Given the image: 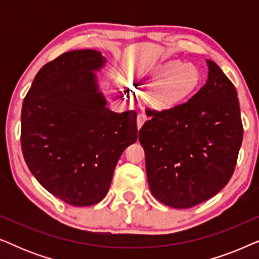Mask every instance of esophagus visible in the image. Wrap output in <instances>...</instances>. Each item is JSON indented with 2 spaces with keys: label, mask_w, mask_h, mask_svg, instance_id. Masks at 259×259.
Segmentation results:
<instances>
[{
  "label": "esophagus",
  "mask_w": 259,
  "mask_h": 259,
  "mask_svg": "<svg viewBox=\"0 0 259 259\" xmlns=\"http://www.w3.org/2000/svg\"><path fill=\"white\" fill-rule=\"evenodd\" d=\"M147 120V116L144 114V113H140V114H138V118H137V125H138V128H141V126L144 125V122Z\"/></svg>",
  "instance_id": "esophagus-1"
}]
</instances>
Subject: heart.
<instances>
[{
  "mask_svg": "<svg viewBox=\"0 0 259 259\" xmlns=\"http://www.w3.org/2000/svg\"><path fill=\"white\" fill-rule=\"evenodd\" d=\"M130 81L143 88H154L151 104L157 108L169 109L189 100L200 88L203 75L193 63L180 60L143 67L130 75Z\"/></svg>",
  "mask_w": 259,
  "mask_h": 259,
  "instance_id": "obj_1",
  "label": "heart"
}]
</instances>
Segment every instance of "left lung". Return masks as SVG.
<instances>
[{
    "label": "left lung",
    "mask_w": 259,
    "mask_h": 259,
    "mask_svg": "<svg viewBox=\"0 0 259 259\" xmlns=\"http://www.w3.org/2000/svg\"><path fill=\"white\" fill-rule=\"evenodd\" d=\"M208 79L190 100L150 116L139 131L147 182L162 204L189 208L224 189L243 140L237 91L213 61Z\"/></svg>",
    "instance_id": "8db88e82"
}]
</instances>
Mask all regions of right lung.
<instances>
[{
  "label": "right lung",
  "mask_w": 259,
  "mask_h": 259,
  "mask_svg": "<svg viewBox=\"0 0 259 259\" xmlns=\"http://www.w3.org/2000/svg\"><path fill=\"white\" fill-rule=\"evenodd\" d=\"M93 49L63 53L35 76L21 113L26 164L48 192L73 206L104 199L116 162L138 138L137 113L106 107Z\"/></svg>",
  "instance_id": "add662e5"
}]
</instances>
